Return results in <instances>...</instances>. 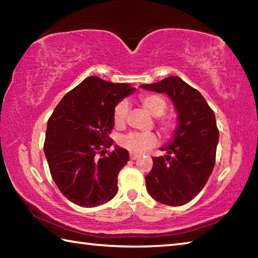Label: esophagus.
Instances as JSON below:
<instances>
[{"mask_svg":"<svg viewBox=\"0 0 258 258\" xmlns=\"http://www.w3.org/2000/svg\"><path fill=\"white\" fill-rule=\"evenodd\" d=\"M139 155L138 154H130V158L132 159V160H135V159H138L139 158Z\"/></svg>","mask_w":258,"mask_h":258,"instance_id":"1","label":"esophagus"}]
</instances>
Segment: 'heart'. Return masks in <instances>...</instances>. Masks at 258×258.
Wrapping results in <instances>:
<instances>
[{"mask_svg":"<svg viewBox=\"0 0 258 258\" xmlns=\"http://www.w3.org/2000/svg\"><path fill=\"white\" fill-rule=\"evenodd\" d=\"M140 102L150 115L155 117L163 115L166 111V108H167L165 99L158 94H142L140 97ZM128 109V103L126 101L117 103V106L113 109V120H115L116 125H123L125 123ZM159 126L165 134H169L175 127V123L171 118H163L159 120ZM120 143L130 151L142 154L150 147L156 145L157 137L152 133H130L120 140Z\"/></svg>","mask_w":258,"mask_h":258,"instance_id":"b5f03b06","label":"heart"}]
</instances>
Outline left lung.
Segmentation results:
<instances>
[{"mask_svg": "<svg viewBox=\"0 0 258 258\" xmlns=\"http://www.w3.org/2000/svg\"><path fill=\"white\" fill-rule=\"evenodd\" d=\"M140 87L167 94L177 113L173 138L160 148L167 155L152 158L147 190L157 202L182 206L203 190L213 172L218 143L215 115L199 91L177 76Z\"/></svg>", "mask_w": 258, "mask_h": 258, "instance_id": "obj_1", "label": "left lung"}]
</instances>
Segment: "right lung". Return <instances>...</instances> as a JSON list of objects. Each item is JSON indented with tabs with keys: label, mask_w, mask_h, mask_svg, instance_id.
Returning <instances> with one entry per match:
<instances>
[{
	"label": "right lung",
	"mask_w": 258,
	"mask_h": 258,
	"mask_svg": "<svg viewBox=\"0 0 258 258\" xmlns=\"http://www.w3.org/2000/svg\"><path fill=\"white\" fill-rule=\"evenodd\" d=\"M135 87L97 76L85 78L68 92L47 121L44 154L51 176L64 197L82 207L111 200L118 190L117 176L130 160L120 147L100 159L115 125L113 109Z\"/></svg>",
	"instance_id": "obj_1"
}]
</instances>
